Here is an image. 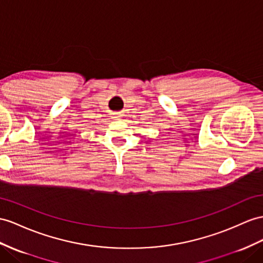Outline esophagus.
Segmentation results:
<instances>
[{"label":"esophagus","instance_id":"1","mask_svg":"<svg viewBox=\"0 0 263 263\" xmlns=\"http://www.w3.org/2000/svg\"><path fill=\"white\" fill-rule=\"evenodd\" d=\"M112 118H113V119H116V120H119V119L121 118V114H120V113H113Z\"/></svg>","mask_w":263,"mask_h":263}]
</instances>
